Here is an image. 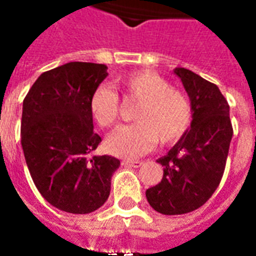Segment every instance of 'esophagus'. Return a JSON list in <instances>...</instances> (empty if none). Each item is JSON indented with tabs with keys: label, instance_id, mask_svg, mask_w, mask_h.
I'll return each mask as SVG.
<instances>
[{
	"label": "esophagus",
	"instance_id": "1",
	"mask_svg": "<svg viewBox=\"0 0 256 256\" xmlns=\"http://www.w3.org/2000/svg\"><path fill=\"white\" fill-rule=\"evenodd\" d=\"M123 166H128V167H134V168H138L142 164V162L140 160H122Z\"/></svg>",
	"mask_w": 256,
	"mask_h": 256
}]
</instances>
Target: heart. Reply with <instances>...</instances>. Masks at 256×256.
I'll return each mask as SVG.
<instances>
[{"label":"heart","mask_w":256,"mask_h":256,"mask_svg":"<svg viewBox=\"0 0 256 256\" xmlns=\"http://www.w3.org/2000/svg\"><path fill=\"white\" fill-rule=\"evenodd\" d=\"M116 88L140 106L134 112L136 123L119 128L106 138V146L112 155L137 158L155 146L158 140L163 145L177 142L190 128L193 108L189 97L159 74H128L118 79ZM89 110L100 128H112L120 115L119 96L110 86H98L90 97Z\"/></svg>","instance_id":"b5f03b06"}]
</instances>
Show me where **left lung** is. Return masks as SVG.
<instances>
[{
    "label": "left lung",
    "mask_w": 256,
    "mask_h": 256,
    "mask_svg": "<svg viewBox=\"0 0 256 256\" xmlns=\"http://www.w3.org/2000/svg\"><path fill=\"white\" fill-rule=\"evenodd\" d=\"M193 108L190 130L158 163L163 178L146 189L150 207L164 215L200 208L220 185L233 128L229 104L218 86L186 68H176Z\"/></svg>",
    "instance_id": "1"
}]
</instances>
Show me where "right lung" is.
<instances>
[{"instance_id": "add662e5", "label": "right lung", "mask_w": 256, "mask_h": 256, "mask_svg": "<svg viewBox=\"0 0 256 256\" xmlns=\"http://www.w3.org/2000/svg\"><path fill=\"white\" fill-rule=\"evenodd\" d=\"M108 75L106 64L72 62L40 75L23 100L22 146L42 198L71 214L106 203L116 158L90 156L101 137L93 130L90 97Z\"/></svg>"}]
</instances>
